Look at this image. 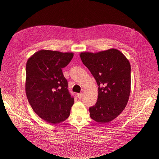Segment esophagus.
Masks as SVG:
<instances>
[{
	"instance_id": "obj_1",
	"label": "esophagus",
	"mask_w": 159,
	"mask_h": 159,
	"mask_svg": "<svg viewBox=\"0 0 159 159\" xmlns=\"http://www.w3.org/2000/svg\"><path fill=\"white\" fill-rule=\"evenodd\" d=\"M77 96H78V98L80 99V98H81L82 97H83V93H78Z\"/></svg>"
}]
</instances>
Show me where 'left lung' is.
Segmentation results:
<instances>
[{
    "instance_id": "left-lung-1",
    "label": "left lung",
    "mask_w": 159,
    "mask_h": 159,
    "mask_svg": "<svg viewBox=\"0 0 159 159\" xmlns=\"http://www.w3.org/2000/svg\"><path fill=\"white\" fill-rule=\"evenodd\" d=\"M80 56L98 86L97 101L89 108L90 116L97 122L108 123L122 112L128 102L130 64L120 51L114 48L96 53L82 52Z\"/></svg>"
}]
</instances>
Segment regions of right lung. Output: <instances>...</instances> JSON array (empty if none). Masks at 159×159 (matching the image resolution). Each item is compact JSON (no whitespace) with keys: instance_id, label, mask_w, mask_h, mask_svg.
<instances>
[{"instance_id":"1","label":"right lung","mask_w":159,"mask_h":159,"mask_svg":"<svg viewBox=\"0 0 159 159\" xmlns=\"http://www.w3.org/2000/svg\"><path fill=\"white\" fill-rule=\"evenodd\" d=\"M73 57V52L42 49L26 64L25 89L34 111L46 122L56 124L66 120L74 103L62 68Z\"/></svg>"}]
</instances>
